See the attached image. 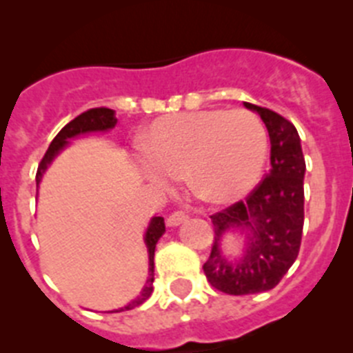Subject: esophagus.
<instances>
[{
	"label": "esophagus",
	"instance_id": "obj_1",
	"mask_svg": "<svg viewBox=\"0 0 353 353\" xmlns=\"http://www.w3.org/2000/svg\"><path fill=\"white\" fill-rule=\"evenodd\" d=\"M189 219V215L185 214V212L179 210V212H173V214H170V217H168V226H179V224L185 223V221Z\"/></svg>",
	"mask_w": 353,
	"mask_h": 353
}]
</instances>
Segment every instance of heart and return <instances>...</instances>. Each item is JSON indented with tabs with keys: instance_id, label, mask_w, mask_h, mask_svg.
Here are the masks:
<instances>
[{
	"instance_id": "heart-1",
	"label": "heart",
	"mask_w": 353,
	"mask_h": 353,
	"mask_svg": "<svg viewBox=\"0 0 353 353\" xmlns=\"http://www.w3.org/2000/svg\"><path fill=\"white\" fill-rule=\"evenodd\" d=\"M145 174L166 185L187 173L192 191L212 203H232L256 185L269 154V136L248 109H203L162 117L141 139Z\"/></svg>"
}]
</instances>
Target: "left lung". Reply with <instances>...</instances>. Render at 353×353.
<instances>
[{"mask_svg":"<svg viewBox=\"0 0 353 353\" xmlns=\"http://www.w3.org/2000/svg\"><path fill=\"white\" fill-rule=\"evenodd\" d=\"M244 105L256 111L269 130L270 171L245 201L210 215L215 236L203 272L215 290L228 295L272 290L297 260L304 226L305 161L297 129L270 109ZM232 231L246 235V249L230 261L220 242Z\"/></svg>","mask_w":353,"mask_h":353,"instance_id":"8db88e82","label":"left lung"}]
</instances>
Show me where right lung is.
<instances>
[{
  "label": "right lung",
  "instance_id": "obj_1",
  "mask_svg": "<svg viewBox=\"0 0 353 353\" xmlns=\"http://www.w3.org/2000/svg\"><path fill=\"white\" fill-rule=\"evenodd\" d=\"M117 117H114L113 109L108 108H95V109H88V111H84L81 113L79 117H76L72 121H68L67 125L60 130V132L56 134V138L52 139L51 145H49L48 152L43 155V159L40 161L39 170H37V185L42 182V176L46 173V170L49 168L54 157L60 154L61 150L68 145V141L74 138H79V136H84V134L90 132H105V130L114 129L117 125ZM166 232V226H164V219L162 217H152L150 221L148 228H146L145 233V244L146 249H148V279H146L145 288L141 290V293L138 295V299H134L132 302H129L127 305L120 307V310L109 311V313H118V311H125V310H134V307H138L141 305L146 299L152 295L154 292V254H155V245H157L159 239L164 235Z\"/></svg>",
  "mask_w": 353,
  "mask_h": 353
}]
</instances>
